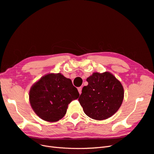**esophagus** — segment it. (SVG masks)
<instances>
[{"mask_svg":"<svg viewBox=\"0 0 154 154\" xmlns=\"http://www.w3.org/2000/svg\"><path fill=\"white\" fill-rule=\"evenodd\" d=\"M77 89H78L79 93V94H81V93H82V87H79Z\"/></svg>","mask_w":154,"mask_h":154,"instance_id":"esophagus-1","label":"esophagus"}]
</instances>
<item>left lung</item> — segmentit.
Listing matches in <instances>:
<instances>
[{
  "label": "left lung",
  "mask_w": 154,
  "mask_h": 154,
  "mask_svg": "<svg viewBox=\"0 0 154 154\" xmlns=\"http://www.w3.org/2000/svg\"><path fill=\"white\" fill-rule=\"evenodd\" d=\"M86 81L88 85L83 87L79 98L86 115L99 121L115 114L124 98L121 82L108 72L94 73Z\"/></svg>",
  "instance_id": "obj_1"
}]
</instances>
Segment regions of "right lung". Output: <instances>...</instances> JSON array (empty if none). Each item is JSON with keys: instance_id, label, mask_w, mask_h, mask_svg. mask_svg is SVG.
<instances>
[{"instance_id": "1", "label": "right lung", "mask_w": 154, "mask_h": 154, "mask_svg": "<svg viewBox=\"0 0 154 154\" xmlns=\"http://www.w3.org/2000/svg\"><path fill=\"white\" fill-rule=\"evenodd\" d=\"M79 96V91L72 81L60 73L43 76L32 86L29 93L33 111L48 122H56L62 119L68 104Z\"/></svg>"}]
</instances>
